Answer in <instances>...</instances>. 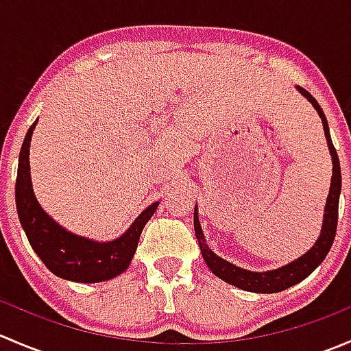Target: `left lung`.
<instances>
[{
    "mask_svg": "<svg viewBox=\"0 0 351 351\" xmlns=\"http://www.w3.org/2000/svg\"><path fill=\"white\" fill-rule=\"evenodd\" d=\"M297 91L302 95L304 98H307L314 110L317 112V115L321 117V122H323L324 136H326L328 149L331 154L332 161V176H331V185H329V193L326 198V205H324V215H323V228H321L319 238L316 239V243L311 246V250H307L302 256H299L297 260L290 261V263L284 265V267H278L275 270H267V271H251L246 268L236 267L231 261L224 260L219 254H215L214 251L208 247V244L205 243L204 231H202L200 221H198V207L195 204V212H193V228H195V236L198 246H200L202 256H204L205 263L210 268L212 274L215 277H219L221 280H224L226 284H231L241 290H247V292L254 293H275L282 292V290L289 289V287L299 284L304 278L309 277L321 263L326 258V254L331 250V244L335 241L336 236V224H338V204H339V193H341V169H339V159L336 154L335 146H332L331 136H329V125L326 115H324L323 108L319 107V104L316 101V98L306 91L304 88L295 86Z\"/></svg>",
    "mask_w": 351,
    "mask_h": 351,
    "instance_id": "1",
    "label": "left lung"
}]
</instances>
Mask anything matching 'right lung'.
<instances>
[{"label":"right lung","instance_id":"1","mask_svg":"<svg viewBox=\"0 0 351 351\" xmlns=\"http://www.w3.org/2000/svg\"><path fill=\"white\" fill-rule=\"evenodd\" d=\"M35 125L37 120L32 123L23 139L15 185L16 212L32 250L52 274L64 280L97 284L119 277L129 268L141 232L153 217L159 202L144 208L129 229L112 241H95L67 231L42 208L34 193L28 156Z\"/></svg>","mask_w":351,"mask_h":351}]
</instances>
